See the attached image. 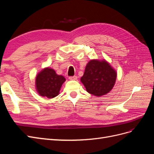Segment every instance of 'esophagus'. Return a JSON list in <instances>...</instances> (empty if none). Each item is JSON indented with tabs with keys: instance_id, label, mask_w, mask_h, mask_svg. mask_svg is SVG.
Masks as SVG:
<instances>
[{
	"instance_id": "esophagus-1",
	"label": "esophagus",
	"mask_w": 154,
	"mask_h": 154,
	"mask_svg": "<svg viewBox=\"0 0 154 154\" xmlns=\"http://www.w3.org/2000/svg\"><path fill=\"white\" fill-rule=\"evenodd\" d=\"M69 80H77V76H69Z\"/></svg>"
}]
</instances>
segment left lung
<instances>
[{
    "label": "left lung",
    "mask_w": 154,
    "mask_h": 154,
    "mask_svg": "<svg viewBox=\"0 0 154 154\" xmlns=\"http://www.w3.org/2000/svg\"><path fill=\"white\" fill-rule=\"evenodd\" d=\"M116 76V72L105 60H92L87 64L81 82L88 93L101 96L112 90Z\"/></svg>",
    "instance_id": "8db88e82"
}]
</instances>
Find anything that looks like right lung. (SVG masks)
Masks as SVG:
<instances>
[{
	"mask_svg": "<svg viewBox=\"0 0 154 154\" xmlns=\"http://www.w3.org/2000/svg\"><path fill=\"white\" fill-rule=\"evenodd\" d=\"M65 81L66 78L58 75L53 69L45 68L36 78V88L40 96L53 98L58 95Z\"/></svg>",
	"mask_w": 154,
	"mask_h": 154,
	"instance_id": "obj_1",
	"label": "right lung"
}]
</instances>
